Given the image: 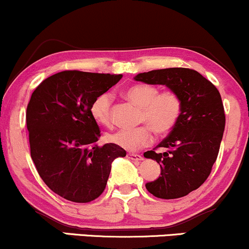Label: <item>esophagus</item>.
<instances>
[{
    "mask_svg": "<svg viewBox=\"0 0 249 249\" xmlns=\"http://www.w3.org/2000/svg\"><path fill=\"white\" fill-rule=\"evenodd\" d=\"M127 158H129V159L132 160H138V161L142 160V157H141L140 154H136V153H127Z\"/></svg>",
    "mask_w": 249,
    "mask_h": 249,
    "instance_id": "34e87169",
    "label": "esophagus"
}]
</instances>
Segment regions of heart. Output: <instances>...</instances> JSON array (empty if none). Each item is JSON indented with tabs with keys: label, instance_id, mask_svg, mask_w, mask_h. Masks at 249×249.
<instances>
[{
	"label": "heart",
	"instance_id": "obj_1",
	"mask_svg": "<svg viewBox=\"0 0 249 249\" xmlns=\"http://www.w3.org/2000/svg\"><path fill=\"white\" fill-rule=\"evenodd\" d=\"M128 100L141 107L140 121L146 122L159 135L170 133L180 119L183 103L175 91L159 92V88L152 84H138L124 91ZM90 113L97 124L111 125V96L103 92L92 101ZM146 124L136 128H125L108 135V140L127 151H136L152 142L153 135Z\"/></svg>",
	"mask_w": 249,
	"mask_h": 249
}]
</instances>
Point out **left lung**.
I'll return each instance as SVG.
<instances>
[{"instance_id":"left-lung-1","label":"left lung","mask_w":249,"mask_h":249,"mask_svg":"<svg viewBox=\"0 0 249 249\" xmlns=\"http://www.w3.org/2000/svg\"><path fill=\"white\" fill-rule=\"evenodd\" d=\"M134 79L165 85L178 93L183 103L177 125L157 146L166 151L143 153L161 170L159 178L146 183L149 194L162 199L180 198L207 180L217 159L226 125L221 95L213 83L191 69L152 70L136 74Z\"/></svg>"}]
</instances>
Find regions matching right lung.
<instances>
[{
	"label": "right lung",
	"mask_w": 249,
	"mask_h": 249,
	"mask_svg": "<svg viewBox=\"0 0 249 249\" xmlns=\"http://www.w3.org/2000/svg\"><path fill=\"white\" fill-rule=\"evenodd\" d=\"M122 74L63 71L45 79L32 93L26 122L31 157L44 183L76 203L104 191L116 158L125 151L115 143L97 146L100 127L90 113L92 101Z\"/></svg>",
	"instance_id": "obj_1"
}]
</instances>
